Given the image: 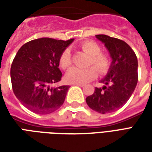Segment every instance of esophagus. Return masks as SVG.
Instances as JSON below:
<instances>
[{
  "instance_id": "34e87169",
  "label": "esophagus",
  "mask_w": 152,
  "mask_h": 152,
  "mask_svg": "<svg viewBox=\"0 0 152 152\" xmlns=\"http://www.w3.org/2000/svg\"><path fill=\"white\" fill-rule=\"evenodd\" d=\"M73 85L79 86H80V87H84V86H85V84H80V83H75V84H73Z\"/></svg>"
}]
</instances>
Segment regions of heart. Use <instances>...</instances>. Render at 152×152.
I'll use <instances>...</instances> for the list:
<instances>
[{"label":"heart","instance_id":"1","mask_svg":"<svg viewBox=\"0 0 152 152\" xmlns=\"http://www.w3.org/2000/svg\"><path fill=\"white\" fill-rule=\"evenodd\" d=\"M80 48L90 56L89 61V66H94L88 67L86 69H79L72 67L68 71L66 75V80L70 83H85L91 81L95 79L98 75L97 70L100 74L106 73L108 71L111 60L107 53L101 52V47L99 44L94 40H86L80 45ZM72 64V56L69 50H63L59 58V65L63 69H68ZM96 68L95 69V67Z\"/></svg>","mask_w":152,"mask_h":152}]
</instances>
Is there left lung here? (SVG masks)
Listing matches in <instances>:
<instances>
[{"instance_id": "left-lung-1", "label": "left lung", "mask_w": 152, "mask_h": 152, "mask_svg": "<svg viewBox=\"0 0 152 152\" xmlns=\"http://www.w3.org/2000/svg\"><path fill=\"white\" fill-rule=\"evenodd\" d=\"M104 43L112 57V65L101 83L105 86L95 88L86 102L94 111L101 114L110 113L127 102L137 86V58L134 51L124 40L107 35H96Z\"/></svg>"}]
</instances>
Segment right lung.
Masks as SVG:
<instances>
[{"label": "right lung", "instance_id": "1", "mask_svg": "<svg viewBox=\"0 0 152 152\" xmlns=\"http://www.w3.org/2000/svg\"><path fill=\"white\" fill-rule=\"evenodd\" d=\"M73 41L44 37L18 50L10 68L12 89L18 101L37 114H50L63 105L69 86L53 88L61 80V54Z\"/></svg>", "mask_w": 152, "mask_h": 152}]
</instances>
